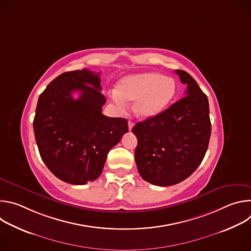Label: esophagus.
<instances>
[{
  "label": "esophagus",
  "mask_w": 251,
  "mask_h": 251,
  "mask_svg": "<svg viewBox=\"0 0 251 251\" xmlns=\"http://www.w3.org/2000/svg\"><path fill=\"white\" fill-rule=\"evenodd\" d=\"M133 126H134V123H133V122H131V121H129V123H128V128H129V130H130V131L132 130Z\"/></svg>",
  "instance_id": "obj_1"
}]
</instances>
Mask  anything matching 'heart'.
<instances>
[{
	"mask_svg": "<svg viewBox=\"0 0 251 251\" xmlns=\"http://www.w3.org/2000/svg\"><path fill=\"white\" fill-rule=\"evenodd\" d=\"M176 83L174 78L158 73H143L123 77L110 93L113 103L124 108L134 101V111L141 118H152L163 112L174 99Z\"/></svg>",
	"mask_w": 251,
	"mask_h": 251,
	"instance_id": "b5f03b06",
	"label": "heart"
}]
</instances>
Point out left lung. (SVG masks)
Instances as JSON below:
<instances>
[{
	"mask_svg": "<svg viewBox=\"0 0 251 251\" xmlns=\"http://www.w3.org/2000/svg\"><path fill=\"white\" fill-rule=\"evenodd\" d=\"M176 74L187 85L185 96L132 129L138 140V172L146 182L161 187L181 183L197 170L211 131L206 95L187 71L176 69Z\"/></svg>",
	"mask_w": 251,
	"mask_h": 251,
	"instance_id": "1",
	"label": "left lung"
}]
</instances>
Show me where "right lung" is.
Returning a JSON list of instances; mask_svg holds the SVG:
<instances>
[{"instance_id":"add662e5","label":"right lung","mask_w":251,"mask_h":251,"mask_svg":"<svg viewBox=\"0 0 251 251\" xmlns=\"http://www.w3.org/2000/svg\"><path fill=\"white\" fill-rule=\"evenodd\" d=\"M100 73L68 71L40 95L33 131L40 155L59 180L85 185L101 175L107 154L128 132L127 119L102 114ZM80 93L75 100L72 94Z\"/></svg>"}]
</instances>
